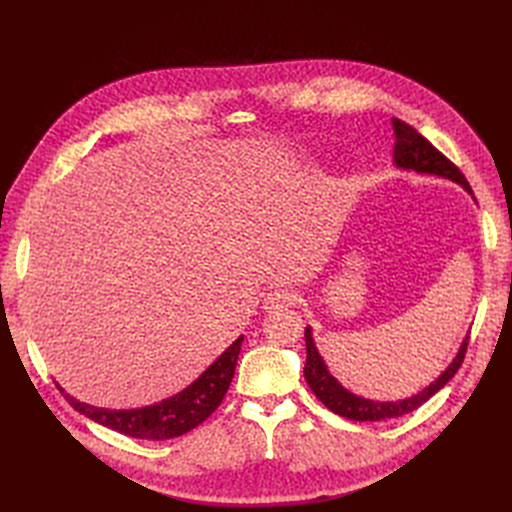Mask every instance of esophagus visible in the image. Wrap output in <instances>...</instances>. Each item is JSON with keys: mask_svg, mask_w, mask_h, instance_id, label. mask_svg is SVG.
Instances as JSON below:
<instances>
[{"mask_svg": "<svg viewBox=\"0 0 512 512\" xmlns=\"http://www.w3.org/2000/svg\"><path fill=\"white\" fill-rule=\"evenodd\" d=\"M294 303H297V294L288 288H277L267 294L265 301H262V307H265L267 312H275V309H288Z\"/></svg>", "mask_w": 512, "mask_h": 512, "instance_id": "esophagus-1", "label": "esophagus"}]
</instances>
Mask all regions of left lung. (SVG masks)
<instances>
[{
  "label": "left lung",
  "mask_w": 512,
  "mask_h": 512,
  "mask_svg": "<svg viewBox=\"0 0 512 512\" xmlns=\"http://www.w3.org/2000/svg\"><path fill=\"white\" fill-rule=\"evenodd\" d=\"M393 121V130H395V151H393V160L397 168L404 170H416L421 175H438L444 179H451L459 183L463 190L470 192V183L463 177L461 170L448 160L446 156L433 147L423 134H418L412 126H408L406 121L401 119H391ZM468 339L470 333L463 339V344L459 346V352L453 359V363L448 365L442 374L433 380L429 386L421 393H416L412 397L399 399V401H374V399H365L350 393L344 389L342 384L337 382V378L331 376V371L324 365L322 356L314 344L312 337V327L305 329V348H307V361H305V380L309 384V389L314 391V395L327 406L331 412L350 418V421H384V418H397L404 416L408 412H414L416 408H421L429 397L436 395L442 386L451 380L457 369L463 363V356H466L468 350Z\"/></svg>",
  "instance_id": "left-lung-1"
}]
</instances>
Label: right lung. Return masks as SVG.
I'll return each instance as SVG.
<instances>
[{
	"label": "right lung",
	"instance_id": "1",
	"mask_svg": "<svg viewBox=\"0 0 512 512\" xmlns=\"http://www.w3.org/2000/svg\"><path fill=\"white\" fill-rule=\"evenodd\" d=\"M243 335L235 339L218 359H215L203 374H200L188 389L181 393L162 399L160 404L134 408V410H108V408H96L76 401L72 395H68L59 386V391L64 393L68 404L85 414L91 421H96L108 429L119 431L123 436L138 438V440H170L179 438L183 433L192 431L215 412L222 404V399L228 391V386L235 376L237 359L241 352Z\"/></svg>",
	"mask_w": 512,
	"mask_h": 512
}]
</instances>
